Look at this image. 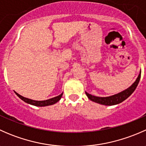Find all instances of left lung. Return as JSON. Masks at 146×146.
<instances>
[{"label": "left lung", "instance_id": "left-lung-1", "mask_svg": "<svg viewBox=\"0 0 146 146\" xmlns=\"http://www.w3.org/2000/svg\"><path fill=\"white\" fill-rule=\"evenodd\" d=\"M141 73L138 75V78H137L136 80L135 81L134 83L128 89H126V90L123 91V92H120V93L117 94V95H112V96L110 97H107V98H100V97H96L93 96V95H90V94L88 93V92H85L87 96L88 97L90 100L92 102H95L99 103V104H104V105H114V104H119V103L122 102L123 101H124L125 100L127 99L133 92L136 90L137 85H138V82L140 81V78H141Z\"/></svg>", "mask_w": 146, "mask_h": 146}]
</instances>
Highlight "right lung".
Returning <instances> with one entry per match:
<instances>
[{"label": "right lung", "mask_w": 146, "mask_h": 146, "mask_svg": "<svg viewBox=\"0 0 146 146\" xmlns=\"http://www.w3.org/2000/svg\"><path fill=\"white\" fill-rule=\"evenodd\" d=\"M16 95L24 102L28 103V104H32V105L35 106H38V107H44V106H48V105H51V104H54L55 103H56L57 102H58L60 100V99L62 97L63 93H61V95H59L58 96L55 97V98H51L49 100H43V101H36V100H30L28 99V98H24V97L21 96V95H19L18 93L15 92Z\"/></svg>", "instance_id": "add662e5"}]
</instances>
